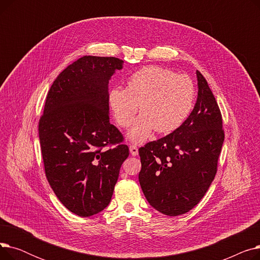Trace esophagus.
Returning a JSON list of instances; mask_svg holds the SVG:
<instances>
[{
  "label": "esophagus",
  "mask_w": 260,
  "mask_h": 260,
  "mask_svg": "<svg viewBox=\"0 0 260 260\" xmlns=\"http://www.w3.org/2000/svg\"><path fill=\"white\" fill-rule=\"evenodd\" d=\"M129 152L132 156H137L138 155V147L136 145H131L129 146Z\"/></svg>",
  "instance_id": "esophagus-1"
}]
</instances>
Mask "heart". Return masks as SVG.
Instances as JSON below:
<instances>
[{"label": "heart", "mask_w": 260, "mask_h": 260, "mask_svg": "<svg viewBox=\"0 0 260 260\" xmlns=\"http://www.w3.org/2000/svg\"><path fill=\"white\" fill-rule=\"evenodd\" d=\"M195 97V85L189 77L159 65H148L127 78L126 88L113 87L107 100L122 127L132 125L140 104L142 114L127 133L132 143L140 144L154 131L169 134L179 128L192 112Z\"/></svg>", "instance_id": "1"}]
</instances>
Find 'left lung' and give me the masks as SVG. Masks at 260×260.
I'll list each match as a JSON object with an SVG mask.
<instances>
[{"label": "left lung", "instance_id": "obj_1", "mask_svg": "<svg viewBox=\"0 0 260 260\" xmlns=\"http://www.w3.org/2000/svg\"><path fill=\"white\" fill-rule=\"evenodd\" d=\"M198 95L183 124L139 148V182L151 206L168 216L187 213L213 182L224 141L222 118L214 94L197 71Z\"/></svg>", "mask_w": 260, "mask_h": 260}]
</instances>
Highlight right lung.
Instances as JSON below:
<instances>
[{
    "mask_svg": "<svg viewBox=\"0 0 260 260\" xmlns=\"http://www.w3.org/2000/svg\"><path fill=\"white\" fill-rule=\"evenodd\" d=\"M122 60L84 56L53 81L39 122L49 185L72 213L89 217L111 202L120 168L128 157L109 122L108 83Z\"/></svg>",
    "mask_w": 260,
    "mask_h": 260,
    "instance_id": "obj_1",
    "label": "right lung"
}]
</instances>
